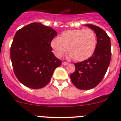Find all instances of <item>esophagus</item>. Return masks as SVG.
Returning <instances> with one entry per match:
<instances>
[{
    "label": "esophagus",
    "instance_id": "obj_1",
    "mask_svg": "<svg viewBox=\"0 0 121 121\" xmlns=\"http://www.w3.org/2000/svg\"><path fill=\"white\" fill-rule=\"evenodd\" d=\"M62 64L64 65H67L68 64V62H63Z\"/></svg>",
    "mask_w": 121,
    "mask_h": 121
}]
</instances>
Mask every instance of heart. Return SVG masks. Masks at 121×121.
I'll use <instances>...</instances> for the list:
<instances>
[{"mask_svg":"<svg viewBox=\"0 0 121 121\" xmlns=\"http://www.w3.org/2000/svg\"><path fill=\"white\" fill-rule=\"evenodd\" d=\"M97 37L90 29L66 30L60 38H54L51 43L56 56L60 57L69 50V56L77 61H82L92 56L97 46Z\"/></svg>","mask_w":121,"mask_h":121,"instance_id":"obj_1","label":"heart"}]
</instances>
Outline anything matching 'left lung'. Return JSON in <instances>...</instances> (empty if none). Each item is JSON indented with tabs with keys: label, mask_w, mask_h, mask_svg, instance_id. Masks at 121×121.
Returning <instances> with one entry per match:
<instances>
[{
	"label": "left lung",
	"mask_w": 121,
	"mask_h": 121,
	"mask_svg": "<svg viewBox=\"0 0 121 121\" xmlns=\"http://www.w3.org/2000/svg\"><path fill=\"white\" fill-rule=\"evenodd\" d=\"M97 36V46L91 57L74 64L75 71L70 75L73 84L79 89L87 90L96 87L104 78L111 57V42L105 31L93 24H86Z\"/></svg>",
	"instance_id": "1"
}]
</instances>
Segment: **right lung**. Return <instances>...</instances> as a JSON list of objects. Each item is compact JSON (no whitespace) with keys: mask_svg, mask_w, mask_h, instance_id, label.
I'll list each match as a JSON object with an SVG mask.
<instances>
[{"mask_svg":"<svg viewBox=\"0 0 121 121\" xmlns=\"http://www.w3.org/2000/svg\"><path fill=\"white\" fill-rule=\"evenodd\" d=\"M56 31L33 22L16 32L10 48V57L16 78L31 89L45 87L62 61L54 56L51 42Z\"/></svg>","mask_w":121,"mask_h":121,"instance_id":"obj_1","label":"right lung"}]
</instances>
